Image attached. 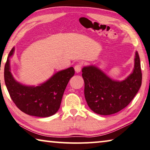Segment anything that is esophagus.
<instances>
[{
  "label": "esophagus",
  "instance_id": "1",
  "mask_svg": "<svg viewBox=\"0 0 150 150\" xmlns=\"http://www.w3.org/2000/svg\"><path fill=\"white\" fill-rule=\"evenodd\" d=\"M75 71L76 73H79L81 71V64H77L75 66Z\"/></svg>",
  "mask_w": 150,
  "mask_h": 150
}]
</instances>
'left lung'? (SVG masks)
I'll use <instances>...</instances> for the list:
<instances>
[{
  "mask_svg": "<svg viewBox=\"0 0 150 150\" xmlns=\"http://www.w3.org/2000/svg\"><path fill=\"white\" fill-rule=\"evenodd\" d=\"M85 98L90 109L100 115H110L125 108L142 86V74L139 54L135 51L134 67L122 81L112 79L93 64L82 68Z\"/></svg>",
  "mask_w": 150,
  "mask_h": 150,
  "instance_id": "obj_1",
  "label": "left lung"
}]
</instances>
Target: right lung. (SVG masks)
I'll list each match as a JSON object with an SVG mask.
<instances>
[{
	"instance_id": "obj_1",
	"label": "right lung",
	"mask_w": 150,
	"mask_h": 150,
	"mask_svg": "<svg viewBox=\"0 0 150 150\" xmlns=\"http://www.w3.org/2000/svg\"><path fill=\"white\" fill-rule=\"evenodd\" d=\"M15 47L9 52L4 66V82L10 96L15 105L27 115L48 117L57 112L62 96L69 80L75 74L73 67L57 71L42 83L28 86L15 79L11 73V57Z\"/></svg>"
}]
</instances>
